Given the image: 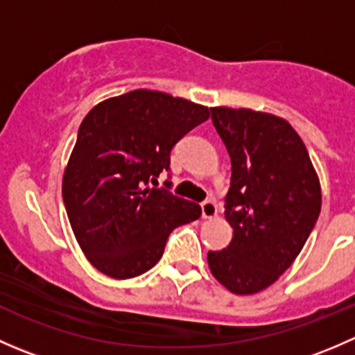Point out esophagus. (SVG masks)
<instances>
[{"mask_svg":"<svg viewBox=\"0 0 355 355\" xmlns=\"http://www.w3.org/2000/svg\"><path fill=\"white\" fill-rule=\"evenodd\" d=\"M200 209H202L204 220H213L218 214V207L216 204H214V200H204V202L200 204Z\"/></svg>","mask_w":355,"mask_h":355,"instance_id":"1","label":"esophagus"}]
</instances>
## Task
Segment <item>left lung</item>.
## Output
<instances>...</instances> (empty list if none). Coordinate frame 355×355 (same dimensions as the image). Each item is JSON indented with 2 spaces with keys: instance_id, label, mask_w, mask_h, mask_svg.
Returning a JSON list of instances; mask_svg holds the SVG:
<instances>
[{
  "instance_id": "obj_1",
  "label": "left lung",
  "mask_w": 355,
  "mask_h": 355,
  "mask_svg": "<svg viewBox=\"0 0 355 355\" xmlns=\"http://www.w3.org/2000/svg\"><path fill=\"white\" fill-rule=\"evenodd\" d=\"M232 161L225 218L234 237L209 250L213 277L237 295L268 288L288 270L321 211V185L292 125L249 108H211Z\"/></svg>"
}]
</instances>
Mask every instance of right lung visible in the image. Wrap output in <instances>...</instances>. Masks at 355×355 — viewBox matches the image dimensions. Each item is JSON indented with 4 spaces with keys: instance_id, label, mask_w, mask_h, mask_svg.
Wrapping results in <instances>:
<instances>
[{
    "instance_id": "add662e5",
    "label": "right lung",
    "mask_w": 355,
    "mask_h": 355,
    "mask_svg": "<svg viewBox=\"0 0 355 355\" xmlns=\"http://www.w3.org/2000/svg\"><path fill=\"white\" fill-rule=\"evenodd\" d=\"M209 118L207 106L137 89L85 114L63 175V202L89 263L116 280L139 277L161 259L171 230L200 206L149 187L170 170V153Z\"/></svg>"
}]
</instances>
